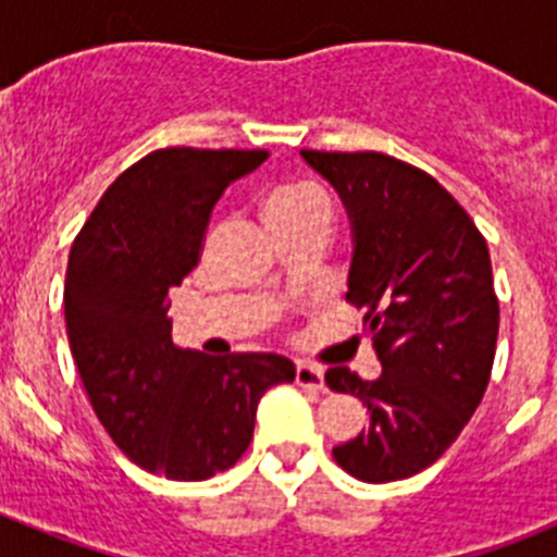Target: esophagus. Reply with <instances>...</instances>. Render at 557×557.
Masks as SVG:
<instances>
[{
  "instance_id": "34e87169",
  "label": "esophagus",
  "mask_w": 557,
  "mask_h": 557,
  "mask_svg": "<svg viewBox=\"0 0 557 557\" xmlns=\"http://www.w3.org/2000/svg\"><path fill=\"white\" fill-rule=\"evenodd\" d=\"M295 382L304 387H318V391H323V371L318 366H312V362H298L295 366Z\"/></svg>"
}]
</instances>
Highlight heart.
<instances>
[{"mask_svg": "<svg viewBox=\"0 0 557 557\" xmlns=\"http://www.w3.org/2000/svg\"><path fill=\"white\" fill-rule=\"evenodd\" d=\"M332 203L318 186L287 184L264 198V220L275 234L301 228V225H329Z\"/></svg>", "mask_w": 557, "mask_h": 557, "instance_id": "obj_1", "label": "heart"}]
</instances>
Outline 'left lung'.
I'll use <instances>...</instances> for the list:
<instances>
[{"mask_svg":"<svg viewBox=\"0 0 557 557\" xmlns=\"http://www.w3.org/2000/svg\"><path fill=\"white\" fill-rule=\"evenodd\" d=\"M351 223L348 301L366 312L382 373L329 368L326 385L371 412L332 449L362 482L407 480L444 455L480 407L494 366L499 301L488 245L444 186L385 152L301 150Z\"/></svg>","mask_w":557,"mask_h":557,"instance_id":"left-lung-1","label":"left lung"}]
</instances>
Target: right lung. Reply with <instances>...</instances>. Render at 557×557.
I'll return each mask as SVG.
<instances>
[{
    "label": "right lung",
    "mask_w": 557,
    "mask_h": 557,
    "mask_svg": "<svg viewBox=\"0 0 557 557\" xmlns=\"http://www.w3.org/2000/svg\"><path fill=\"white\" fill-rule=\"evenodd\" d=\"M268 150L166 147L113 181L66 268V332L88 401L136 466L181 482L231 469L264 391L293 382L282 354L209 357L172 343L166 289L198 264L211 209Z\"/></svg>",
    "instance_id": "add662e5"
}]
</instances>
